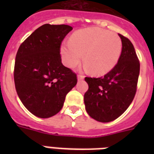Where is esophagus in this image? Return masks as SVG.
Returning <instances> with one entry per match:
<instances>
[{
    "label": "esophagus",
    "mask_w": 154,
    "mask_h": 154,
    "mask_svg": "<svg viewBox=\"0 0 154 154\" xmlns=\"http://www.w3.org/2000/svg\"><path fill=\"white\" fill-rule=\"evenodd\" d=\"M85 78V76L84 75H82V74H79L78 76H77V79H78V81H80V80H83Z\"/></svg>",
    "instance_id": "obj_1"
}]
</instances>
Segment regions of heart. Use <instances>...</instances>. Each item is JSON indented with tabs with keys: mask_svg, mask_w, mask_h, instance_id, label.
I'll use <instances>...</instances> for the list:
<instances>
[{
	"mask_svg": "<svg viewBox=\"0 0 154 154\" xmlns=\"http://www.w3.org/2000/svg\"><path fill=\"white\" fill-rule=\"evenodd\" d=\"M122 42L116 33L100 28L78 30L70 37V42L63 43L60 55L67 67L74 68L82 61L93 73L104 75L117 65L122 53Z\"/></svg>",
	"mask_w": 154,
	"mask_h": 154,
	"instance_id": "b5f03b06",
	"label": "heart"
}]
</instances>
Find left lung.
Here are the masks:
<instances>
[{
  "label": "left lung",
  "instance_id": "obj_1",
  "mask_svg": "<svg viewBox=\"0 0 154 154\" xmlns=\"http://www.w3.org/2000/svg\"><path fill=\"white\" fill-rule=\"evenodd\" d=\"M122 53L117 65L104 77H85L89 89L84 95L88 114L97 122H109L128 109L137 92L140 61L131 42L119 34Z\"/></svg>",
  "mask_w": 154,
  "mask_h": 154
}]
</instances>
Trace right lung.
Masks as SVG:
<instances>
[{
    "mask_svg": "<svg viewBox=\"0 0 154 154\" xmlns=\"http://www.w3.org/2000/svg\"><path fill=\"white\" fill-rule=\"evenodd\" d=\"M72 29L67 25H42L19 47L14 83L25 107L41 118L53 117L63 107L67 94L77 85V74L61 63L60 45Z\"/></svg>",
    "mask_w": 154,
    "mask_h": 154,
    "instance_id": "add662e5",
    "label": "right lung"
}]
</instances>
